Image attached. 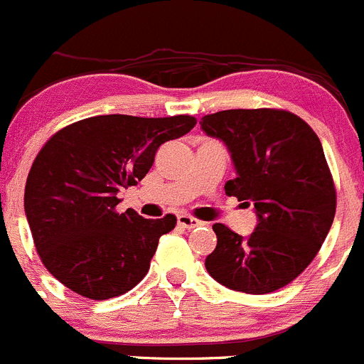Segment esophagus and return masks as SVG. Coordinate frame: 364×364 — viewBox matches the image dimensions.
<instances>
[{
  "label": "esophagus",
  "instance_id": "1",
  "mask_svg": "<svg viewBox=\"0 0 364 364\" xmlns=\"http://www.w3.org/2000/svg\"><path fill=\"white\" fill-rule=\"evenodd\" d=\"M177 223H178V226H182V228H187V230L196 228V226L203 225V223L198 221L196 218H191V215H187V214H181V215H178Z\"/></svg>",
  "mask_w": 364,
  "mask_h": 364
}]
</instances>
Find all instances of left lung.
Listing matches in <instances>:
<instances>
[{"mask_svg": "<svg viewBox=\"0 0 364 364\" xmlns=\"http://www.w3.org/2000/svg\"><path fill=\"white\" fill-rule=\"evenodd\" d=\"M221 139L237 177L225 191L253 203L250 237L215 223L218 246L205 258L208 274L226 289L260 296L283 289L311 264L336 212V189L322 143L297 114L283 109H226L200 122Z\"/></svg>", "mask_w": 364, "mask_h": 364, "instance_id": "obj_1", "label": "left lung"}]
</instances>
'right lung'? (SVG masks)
<instances>
[{
    "mask_svg": "<svg viewBox=\"0 0 364 364\" xmlns=\"http://www.w3.org/2000/svg\"><path fill=\"white\" fill-rule=\"evenodd\" d=\"M196 118L100 114L67 125L35 157L24 212L42 264L72 292L111 299L146 276L161 235L177 218L117 212V194L152 168L157 149L187 134Z\"/></svg>",
    "mask_w": 364,
    "mask_h": 364,
    "instance_id": "add662e5",
    "label": "right lung"
}]
</instances>
